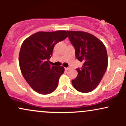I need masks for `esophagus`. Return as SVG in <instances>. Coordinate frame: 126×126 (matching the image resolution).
Returning a JSON list of instances; mask_svg holds the SVG:
<instances>
[{
  "label": "esophagus",
  "mask_w": 126,
  "mask_h": 126,
  "mask_svg": "<svg viewBox=\"0 0 126 126\" xmlns=\"http://www.w3.org/2000/svg\"><path fill=\"white\" fill-rule=\"evenodd\" d=\"M69 69H70V68L69 67H65V70H69Z\"/></svg>",
  "instance_id": "obj_1"
}]
</instances>
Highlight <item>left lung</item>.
I'll return each instance as SVG.
<instances>
[{
  "label": "left lung",
  "instance_id": "8db88e82",
  "mask_svg": "<svg viewBox=\"0 0 126 126\" xmlns=\"http://www.w3.org/2000/svg\"><path fill=\"white\" fill-rule=\"evenodd\" d=\"M75 48L76 58L83 63L77 69V77L72 80L76 90L83 93L91 92L98 86L108 66V56L104 44L92 34L84 31H67Z\"/></svg>",
  "mask_w": 126,
  "mask_h": 126
}]
</instances>
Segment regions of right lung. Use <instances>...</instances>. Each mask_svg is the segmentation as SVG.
Segmentation results:
<instances>
[{
    "instance_id": "1",
    "label": "right lung",
    "mask_w": 126,
    "mask_h": 126,
    "mask_svg": "<svg viewBox=\"0 0 126 126\" xmlns=\"http://www.w3.org/2000/svg\"><path fill=\"white\" fill-rule=\"evenodd\" d=\"M68 37L66 31H40L26 38L19 54L22 74L31 87L40 94H49L57 87L59 78L64 73L63 66H51L55 45Z\"/></svg>"
}]
</instances>
